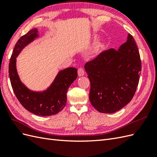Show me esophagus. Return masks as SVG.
I'll return each instance as SVG.
<instances>
[{
  "label": "esophagus",
  "mask_w": 157,
  "mask_h": 157,
  "mask_svg": "<svg viewBox=\"0 0 157 157\" xmlns=\"http://www.w3.org/2000/svg\"><path fill=\"white\" fill-rule=\"evenodd\" d=\"M78 74L79 77H81V76H83L84 75V70L83 68H79L78 71Z\"/></svg>",
  "instance_id": "esophagus-1"
}]
</instances>
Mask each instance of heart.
Masks as SVG:
<instances>
[{"label": "heart", "instance_id": "obj_1", "mask_svg": "<svg viewBox=\"0 0 157 157\" xmlns=\"http://www.w3.org/2000/svg\"><path fill=\"white\" fill-rule=\"evenodd\" d=\"M95 40H97V38H95ZM103 46V44H100L99 46V47H101V48H102Z\"/></svg>", "mask_w": 157, "mask_h": 157}]
</instances>
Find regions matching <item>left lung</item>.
Wrapping results in <instances>:
<instances>
[{"instance_id": "8db88e82", "label": "left lung", "mask_w": 157, "mask_h": 157, "mask_svg": "<svg viewBox=\"0 0 157 157\" xmlns=\"http://www.w3.org/2000/svg\"><path fill=\"white\" fill-rule=\"evenodd\" d=\"M84 67L91 83L90 101L95 109L103 113L122 109L133 98L141 71L133 37L128 34L117 50L103 52Z\"/></svg>"}]
</instances>
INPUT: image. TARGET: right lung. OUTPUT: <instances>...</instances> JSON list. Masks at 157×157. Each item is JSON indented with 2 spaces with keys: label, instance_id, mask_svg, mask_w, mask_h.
<instances>
[{
  "label": "right lung",
  "instance_id": "add662e5",
  "mask_svg": "<svg viewBox=\"0 0 157 157\" xmlns=\"http://www.w3.org/2000/svg\"><path fill=\"white\" fill-rule=\"evenodd\" d=\"M39 37L38 29H34L18 40L10 59L9 77L16 97L26 110L38 116H50L57 114L66 106L67 91L78 77V70L71 67L60 70L45 90L36 91L29 89L18 74L17 58L24 48Z\"/></svg>",
  "mask_w": 157,
  "mask_h": 157
}]
</instances>
